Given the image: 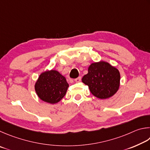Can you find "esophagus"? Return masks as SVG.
<instances>
[{
  "mask_svg": "<svg viewBox=\"0 0 150 150\" xmlns=\"http://www.w3.org/2000/svg\"><path fill=\"white\" fill-rule=\"evenodd\" d=\"M81 79H82V77L79 76L78 78H76V79H75V82H80V81H81Z\"/></svg>",
  "mask_w": 150,
  "mask_h": 150,
  "instance_id": "esophagus-1",
  "label": "esophagus"
}]
</instances>
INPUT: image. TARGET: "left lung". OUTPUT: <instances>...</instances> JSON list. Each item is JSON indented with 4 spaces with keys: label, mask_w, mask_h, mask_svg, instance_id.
Here are the masks:
<instances>
[{
    "label": "left lung",
    "mask_w": 150,
    "mask_h": 150,
    "mask_svg": "<svg viewBox=\"0 0 150 150\" xmlns=\"http://www.w3.org/2000/svg\"><path fill=\"white\" fill-rule=\"evenodd\" d=\"M120 73L116 68L106 62L92 63L82 82L88 85L91 93L99 99H107L119 90Z\"/></svg>",
    "instance_id": "obj_1"
}]
</instances>
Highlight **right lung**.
Segmentation results:
<instances>
[{"mask_svg":"<svg viewBox=\"0 0 150 150\" xmlns=\"http://www.w3.org/2000/svg\"><path fill=\"white\" fill-rule=\"evenodd\" d=\"M68 88L66 78L59 72L52 70L42 73L35 85L39 98L52 104L58 103L64 98Z\"/></svg>","mask_w":150,"mask_h":150,"instance_id":"add662e5","label":"right lung"}]
</instances>
